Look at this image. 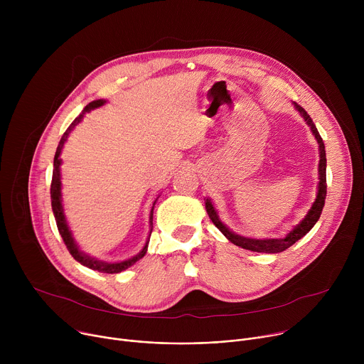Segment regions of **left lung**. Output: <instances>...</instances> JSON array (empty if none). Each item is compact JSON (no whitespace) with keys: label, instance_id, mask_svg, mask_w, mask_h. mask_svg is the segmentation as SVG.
<instances>
[{"label":"left lung","instance_id":"8db88e82","mask_svg":"<svg viewBox=\"0 0 364 364\" xmlns=\"http://www.w3.org/2000/svg\"><path fill=\"white\" fill-rule=\"evenodd\" d=\"M294 107L298 109V112L304 117V119L306 121V124L311 127V131L316 135L318 145H320V166H318V173H320V184H318V194L317 198L311 207V210L308 212V215L305 216V219L292 230L289 232L285 237L282 239H249V237H243L239 235H235L233 232H230L218 218L216 210L213 204L210 203V200H205V210L207 215H209L210 220L215 223V226L236 246H240L243 249L247 250H253V252H265V253H278V252H284L285 249H288L289 246H292L296 240H299L301 237H304L313 226L317 223V220L321 216L323 207L326 203V196H327V178H326V167H327V159H326V146L323 142L321 135L317 131V127L314 125L313 119L305 112V109L298 105L296 102H294Z\"/></svg>","mask_w":364,"mask_h":364}]
</instances>
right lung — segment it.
<instances>
[{
    "instance_id": "right-lung-1",
    "label": "right lung",
    "mask_w": 364,
    "mask_h": 364,
    "mask_svg": "<svg viewBox=\"0 0 364 364\" xmlns=\"http://www.w3.org/2000/svg\"><path fill=\"white\" fill-rule=\"evenodd\" d=\"M103 103H105V100L102 99H97V100H93L90 102L89 105L85 107V109L82 111V114L70 124V127L66 129V132L63 134L59 145H58V149H56V155H55V163H53V177H51V186H50V196H51V209H53V215H55V219H56V225H58V229H59V233L68 247V250L70 252V255L76 259L77 262H80L83 267H87L93 271H97V272H103V274H118L129 267H132L136 261H139L141 257H144V255L146 253V247H148V242L146 245L144 246V249L134 257L128 259V261H124V262H118V264H108V262H102V261H97V259L95 257H90L87 255H85L82 250H79L77 245L75 243V239L72 237V232L69 230L68 228V223H66V219H65V215H63V207H62V198H60V187H62V183H60V152H62V148H63V144L66 142L70 131L82 121L83 115L86 112H89L90 109H95V108H99L102 107ZM152 210L154 207L151 209V225H152ZM152 232V229H151Z\"/></svg>"
}]
</instances>
